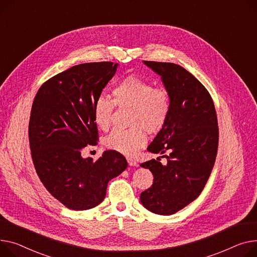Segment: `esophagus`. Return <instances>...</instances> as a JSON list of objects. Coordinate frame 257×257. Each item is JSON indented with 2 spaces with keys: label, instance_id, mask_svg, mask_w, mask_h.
<instances>
[{
  "label": "esophagus",
  "instance_id": "1",
  "mask_svg": "<svg viewBox=\"0 0 257 257\" xmlns=\"http://www.w3.org/2000/svg\"><path fill=\"white\" fill-rule=\"evenodd\" d=\"M127 161H128V164L130 166H138V163H136V161L130 157H127Z\"/></svg>",
  "mask_w": 257,
  "mask_h": 257
}]
</instances>
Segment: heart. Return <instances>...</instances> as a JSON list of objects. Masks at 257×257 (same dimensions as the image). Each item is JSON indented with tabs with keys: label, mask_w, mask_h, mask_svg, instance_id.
<instances>
[{
	"label": "heart",
	"mask_w": 257,
	"mask_h": 257,
	"mask_svg": "<svg viewBox=\"0 0 257 257\" xmlns=\"http://www.w3.org/2000/svg\"><path fill=\"white\" fill-rule=\"evenodd\" d=\"M113 101L101 96L93 104L94 123L101 129L110 127L114 104L131 108L129 129H115L106 136L107 149L131 156L147 142L146 131L155 134L165 126L170 111V98L166 90L153 88L150 81L129 75L119 80L112 90Z\"/></svg>",
	"instance_id": "obj_1"
}]
</instances>
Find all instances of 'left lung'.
Instances as JSON below:
<instances>
[{"label": "left lung", "instance_id": "1", "mask_svg": "<svg viewBox=\"0 0 257 257\" xmlns=\"http://www.w3.org/2000/svg\"><path fill=\"white\" fill-rule=\"evenodd\" d=\"M143 63L161 77L170 111L165 126L148 147L154 154L169 152L167 163L163 165L158 157L141 164L154 176L141 202L152 213L173 215L195 200L210 178L218 150L217 115L207 89L185 68L174 63Z\"/></svg>", "mask_w": 257, "mask_h": 257}]
</instances>
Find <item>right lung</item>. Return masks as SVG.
<instances>
[{"label": "right lung", "mask_w": 257, "mask_h": 257, "mask_svg": "<svg viewBox=\"0 0 257 257\" xmlns=\"http://www.w3.org/2000/svg\"><path fill=\"white\" fill-rule=\"evenodd\" d=\"M118 64L85 63L51 77L34 99L29 139L36 172L48 192L74 211L92 209L106 195L108 182L127 168L126 158L105 151L94 161L82 148L97 142L93 104Z\"/></svg>", "instance_id": "1"}]
</instances>
